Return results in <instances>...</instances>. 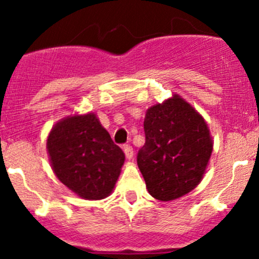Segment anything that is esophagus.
<instances>
[{
  "instance_id": "1",
  "label": "esophagus",
  "mask_w": 259,
  "mask_h": 259,
  "mask_svg": "<svg viewBox=\"0 0 259 259\" xmlns=\"http://www.w3.org/2000/svg\"><path fill=\"white\" fill-rule=\"evenodd\" d=\"M124 153H125V156H126V159H133V156H134V150H133V148L130 145H125L124 146Z\"/></svg>"
}]
</instances>
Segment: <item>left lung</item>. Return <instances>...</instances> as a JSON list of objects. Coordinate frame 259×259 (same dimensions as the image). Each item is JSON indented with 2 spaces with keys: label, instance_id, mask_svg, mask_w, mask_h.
<instances>
[{
  "label": "left lung",
  "instance_id": "8db88e82",
  "mask_svg": "<svg viewBox=\"0 0 259 259\" xmlns=\"http://www.w3.org/2000/svg\"><path fill=\"white\" fill-rule=\"evenodd\" d=\"M144 132L138 166L149 194L170 202L192 192L202 182L213 151L204 117L174 94L146 110Z\"/></svg>",
  "mask_w": 259,
  "mask_h": 259
}]
</instances>
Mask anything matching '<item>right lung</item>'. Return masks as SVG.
<instances>
[{"instance_id": "obj_1", "label": "right lung", "mask_w": 259, "mask_h": 259, "mask_svg": "<svg viewBox=\"0 0 259 259\" xmlns=\"http://www.w3.org/2000/svg\"><path fill=\"white\" fill-rule=\"evenodd\" d=\"M46 149L57 179L88 200L111 194L125 161L124 151L114 144L95 113L72 114L57 121Z\"/></svg>"}]
</instances>
